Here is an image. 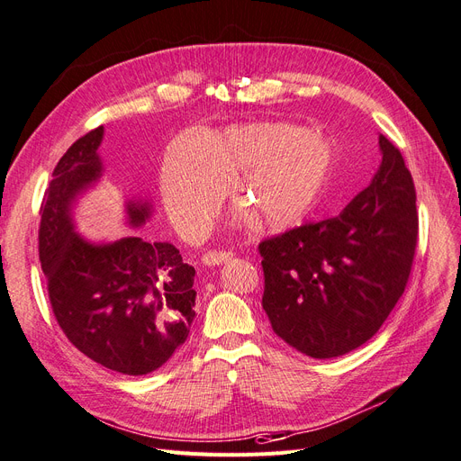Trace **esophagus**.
I'll list each match as a JSON object with an SVG mask.
<instances>
[{"label": "esophagus", "instance_id": "esophagus-1", "mask_svg": "<svg viewBox=\"0 0 461 461\" xmlns=\"http://www.w3.org/2000/svg\"><path fill=\"white\" fill-rule=\"evenodd\" d=\"M231 257H233V252H230V250H209L203 254L201 262L204 266H220V264L228 262Z\"/></svg>", "mask_w": 461, "mask_h": 461}]
</instances>
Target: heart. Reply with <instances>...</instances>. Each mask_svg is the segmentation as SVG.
Returning <instances> with one entry per match:
<instances>
[{
	"mask_svg": "<svg viewBox=\"0 0 461 461\" xmlns=\"http://www.w3.org/2000/svg\"><path fill=\"white\" fill-rule=\"evenodd\" d=\"M334 151L325 136L285 123L230 127L199 139L185 136L163 163L161 194L182 235L199 233L233 185V201L264 230L293 228L325 194Z\"/></svg>",
	"mask_w": 461,
	"mask_h": 461,
	"instance_id": "obj_1",
	"label": "heart"
}]
</instances>
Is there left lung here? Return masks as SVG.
Instances as JSON below:
<instances>
[{
  "label": "left lung",
  "instance_id": "1",
  "mask_svg": "<svg viewBox=\"0 0 461 461\" xmlns=\"http://www.w3.org/2000/svg\"><path fill=\"white\" fill-rule=\"evenodd\" d=\"M380 149L378 173L338 216L258 245L271 329L313 359L368 342L411 277L418 243L414 180L384 134Z\"/></svg>",
  "mask_w": 461,
  "mask_h": 461
}]
</instances>
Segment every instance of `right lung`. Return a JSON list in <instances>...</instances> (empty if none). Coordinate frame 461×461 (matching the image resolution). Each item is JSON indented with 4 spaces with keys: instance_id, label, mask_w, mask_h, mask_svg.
I'll return each instance as SVG.
<instances>
[{
    "instance_id": "right-lung-1",
    "label": "right lung",
    "mask_w": 461,
    "mask_h": 461,
    "mask_svg": "<svg viewBox=\"0 0 461 461\" xmlns=\"http://www.w3.org/2000/svg\"><path fill=\"white\" fill-rule=\"evenodd\" d=\"M102 136L104 127L81 136L53 170L40 211V262L66 338L102 366L144 376L190 334L195 269L170 243L125 237L95 245L76 233L72 203L102 176ZM149 214V203H127L131 226H142Z\"/></svg>"
}]
</instances>
